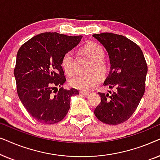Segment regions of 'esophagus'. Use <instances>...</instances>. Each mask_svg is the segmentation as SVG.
I'll return each mask as SVG.
<instances>
[{"label":"esophagus","instance_id":"1","mask_svg":"<svg viewBox=\"0 0 160 160\" xmlns=\"http://www.w3.org/2000/svg\"><path fill=\"white\" fill-rule=\"evenodd\" d=\"M80 94L81 95H84V96H88L89 95V92H84V91H81Z\"/></svg>","mask_w":160,"mask_h":160}]
</instances>
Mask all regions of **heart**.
<instances>
[{
	"mask_svg": "<svg viewBox=\"0 0 160 160\" xmlns=\"http://www.w3.org/2000/svg\"><path fill=\"white\" fill-rule=\"evenodd\" d=\"M82 52L89 58L92 65L90 68L89 75L82 76L75 75L69 81L70 85L74 88L87 92L92 89L99 83L100 77H104L108 73V68L103 62L105 53L101 47L96 43H87L82 48ZM73 56L72 52H68L63 55L61 61V65L63 71L67 74H71L73 72Z\"/></svg>",
	"mask_w": 160,
	"mask_h": 160,
	"instance_id": "heart-1",
	"label": "heart"
}]
</instances>
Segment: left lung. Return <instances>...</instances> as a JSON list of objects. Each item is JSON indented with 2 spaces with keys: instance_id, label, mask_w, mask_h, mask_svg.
Here are the masks:
<instances>
[{
  "instance_id": "obj_1",
  "label": "left lung",
  "mask_w": 160,
  "mask_h": 160,
  "mask_svg": "<svg viewBox=\"0 0 160 160\" xmlns=\"http://www.w3.org/2000/svg\"><path fill=\"white\" fill-rule=\"evenodd\" d=\"M108 52L111 70L104 86L113 89L99 92L101 102L94 113L108 124L123 123L136 110L145 92L147 64L136 43L121 35L103 32L92 36Z\"/></svg>"
}]
</instances>
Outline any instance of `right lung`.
<instances>
[{"instance_id":"right-lung-1","label":"right lung","mask_w":160,"mask_h":160,"mask_svg":"<svg viewBox=\"0 0 160 160\" xmlns=\"http://www.w3.org/2000/svg\"><path fill=\"white\" fill-rule=\"evenodd\" d=\"M82 38L43 32L19 48L14 70L17 94L29 114L38 122L52 124L62 121L70 108L71 98L79 94L76 89L61 87L66 81L61 61Z\"/></svg>"}]
</instances>
